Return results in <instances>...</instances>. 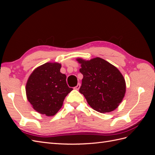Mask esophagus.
<instances>
[{
    "label": "esophagus",
    "mask_w": 155,
    "mask_h": 155,
    "mask_svg": "<svg viewBox=\"0 0 155 155\" xmlns=\"http://www.w3.org/2000/svg\"><path fill=\"white\" fill-rule=\"evenodd\" d=\"M80 86H81L80 83H78V85L76 87H74V89H75V90H79V88H80Z\"/></svg>",
    "instance_id": "esophagus-1"
}]
</instances>
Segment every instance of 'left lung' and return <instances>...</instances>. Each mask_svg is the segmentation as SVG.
Masks as SVG:
<instances>
[{
  "label": "left lung",
  "instance_id": "obj_1",
  "mask_svg": "<svg viewBox=\"0 0 155 155\" xmlns=\"http://www.w3.org/2000/svg\"><path fill=\"white\" fill-rule=\"evenodd\" d=\"M83 76L79 92L93 109L105 113L115 110L125 93V81L118 69L100 58L78 59Z\"/></svg>",
  "mask_w": 155,
  "mask_h": 155
}]
</instances>
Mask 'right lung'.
Returning a JSON list of instances; mask_svg holds the SVG:
<instances>
[{"label":"right lung","mask_w":155,"mask_h":155,"mask_svg":"<svg viewBox=\"0 0 155 155\" xmlns=\"http://www.w3.org/2000/svg\"><path fill=\"white\" fill-rule=\"evenodd\" d=\"M61 65L46 63L37 68L26 86L28 100L39 113L55 115L61 108L65 97L73 89L67 83V76L60 72Z\"/></svg>","instance_id":"add662e5"}]
</instances>
